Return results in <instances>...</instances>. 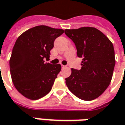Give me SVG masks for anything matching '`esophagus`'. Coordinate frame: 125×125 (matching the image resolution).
Wrapping results in <instances>:
<instances>
[{"instance_id":"obj_1","label":"esophagus","mask_w":125,"mask_h":125,"mask_svg":"<svg viewBox=\"0 0 125 125\" xmlns=\"http://www.w3.org/2000/svg\"><path fill=\"white\" fill-rule=\"evenodd\" d=\"M62 68L63 69V68H66V66H63V65H62Z\"/></svg>"}]
</instances>
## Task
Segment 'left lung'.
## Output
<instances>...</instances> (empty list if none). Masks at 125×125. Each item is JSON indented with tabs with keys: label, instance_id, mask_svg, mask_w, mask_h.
Here are the masks:
<instances>
[{
	"label": "left lung",
	"instance_id": "obj_1",
	"mask_svg": "<svg viewBox=\"0 0 125 125\" xmlns=\"http://www.w3.org/2000/svg\"><path fill=\"white\" fill-rule=\"evenodd\" d=\"M82 58V68H72L66 78L68 89L81 100L90 101L101 95L109 86L115 64L113 43L99 30L91 27L65 30Z\"/></svg>",
	"mask_w": 125,
	"mask_h": 125
}]
</instances>
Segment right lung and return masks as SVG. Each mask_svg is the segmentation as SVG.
Wrapping results in <instances>:
<instances>
[{"label":"right lung","instance_id":"obj_1","mask_svg":"<svg viewBox=\"0 0 125 125\" xmlns=\"http://www.w3.org/2000/svg\"><path fill=\"white\" fill-rule=\"evenodd\" d=\"M64 30L39 25L25 31L16 41L10 68L12 82L17 91L30 100H38L51 91L61 71L60 64L45 63L54 40Z\"/></svg>","mask_w":125,"mask_h":125}]
</instances>
